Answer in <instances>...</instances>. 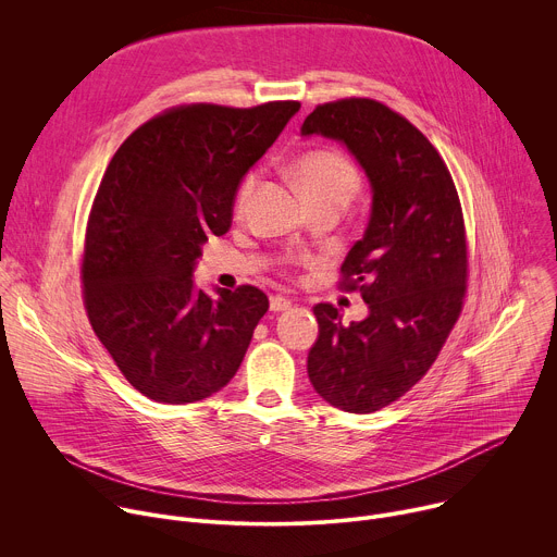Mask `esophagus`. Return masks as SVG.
I'll return each mask as SVG.
<instances>
[{"instance_id": "esophagus-1", "label": "esophagus", "mask_w": 557, "mask_h": 557, "mask_svg": "<svg viewBox=\"0 0 557 557\" xmlns=\"http://www.w3.org/2000/svg\"><path fill=\"white\" fill-rule=\"evenodd\" d=\"M290 308V299L284 295H271V310L273 312H282Z\"/></svg>"}]
</instances>
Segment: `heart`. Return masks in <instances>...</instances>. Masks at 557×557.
<instances>
[{
    "label": "heart",
    "instance_id": "b5f03b06",
    "mask_svg": "<svg viewBox=\"0 0 557 557\" xmlns=\"http://www.w3.org/2000/svg\"><path fill=\"white\" fill-rule=\"evenodd\" d=\"M293 176L304 191L306 200L312 207L320 205H339L346 207L352 196L359 191L361 174L350 158L333 147H320L301 153L295 165ZM258 187V174L251 172L235 196V211H243Z\"/></svg>",
    "mask_w": 557,
    "mask_h": 557
}]
</instances>
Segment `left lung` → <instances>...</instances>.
Here are the masks:
<instances>
[{
	"instance_id": "obj_1",
	"label": "left lung",
	"mask_w": 557,
	"mask_h": 557,
	"mask_svg": "<svg viewBox=\"0 0 557 557\" xmlns=\"http://www.w3.org/2000/svg\"><path fill=\"white\" fill-rule=\"evenodd\" d=\"M301 134L342 140L372 185V213L342 264V290L370 312L342 322L333 304L312 308L320 337L308 379L331 406L376 412L412 389L436 361L467 295V235L451 174L406 116L374 99L317 106Z\"/></svg>"
}]
</instances>
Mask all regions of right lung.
I'll use <instances>...</instances> for the list:
<instances>
[{
    "label": "right lung",
    "instance_id": "right-lung-1",
    "mask_svg": "<svg viewBox=\"0 0 557 557\" xmlns=\"http://www.w3.org/2000/svg\"><path fill=\"white\" fill-rule=\"evenodd\" d=\"M297 110L299 101L176 106L112 156L86 226L84 304L121 374L147 399L202 401L240 368L269 297L251 284L211 297L191 273L200 247L228 231L243 176Z\"/></svg>",
    "mask_w": 557,
    "mask_h": 557
}]
</instances>
